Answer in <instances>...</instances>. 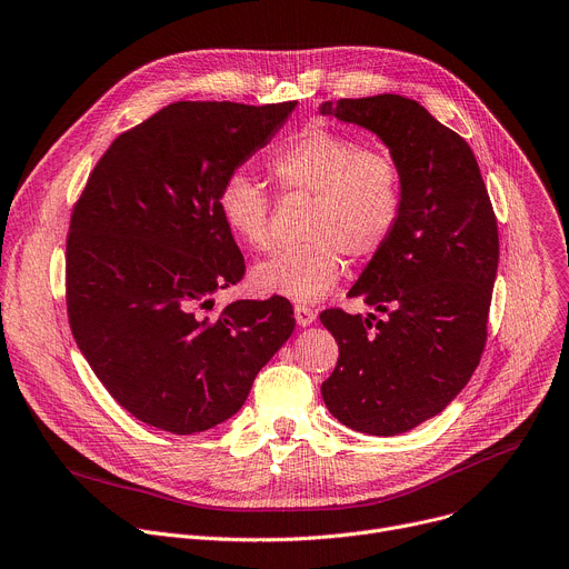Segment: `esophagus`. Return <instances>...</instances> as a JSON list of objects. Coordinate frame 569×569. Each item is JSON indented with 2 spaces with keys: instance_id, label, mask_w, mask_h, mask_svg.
<instances>
[{
  "instance_id": "34e87169",
  "label": "esophagus",
  "mask_w": 569,
  "mask_h": 569,
  "mask_svg": "<svg viewBox=\"0 0 569 569\" xmlns=\"http://www.w3.org/2000/svg\"><path fill=\"white\" fill-rule=\"evenodd\" d=\"M316 318H318V313L313 311V308H308L303 303L295 306V320L299 327H311L316 322Z\"/></svg>"
}]
</instances>
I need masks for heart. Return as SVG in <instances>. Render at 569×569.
Returning a JSON list of instances; mask_svg holds the SVG:
<instances>
[{"mask_svg":"<svg viewBox=\"0 0 569 569\" xmlns=\"http://www.w3.org/2000/svg\"><path fill=\"white\" fill-rule=\"evenodd\" d=\"M270 172L286 192L313 194L306 218L308 242L277 251L251 270L261 295L318 301L345 272V256L363 263L379 253L401 216V172L388 151L325 124H306L270 159ZM229 233L249 249L270 247V199L253 177L233 172L218 197Z\"/></svg>","mask_w":569,"mask_h":569,"instance_id":"obj_1","label":"heart"}]
</instances>
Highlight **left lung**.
<instances>
[{
  "label": "left lung",
  "instance_id": "1",
  "mask_svg": "<svg viewBox=\"0 0 569 569\" xmlns=\"http://www.w3.org/2000/svg\"><path fill=\"white\" fill-rule=\"evenodd\" d=\"M320 113L372 131L401 172L397 229L349 290L386 318L340 308L320 316L340 351L322 383L329 412L388 438L442 412L477 370L499 263L497 220L470 144L416 99L325 101Z\"/></svg>",
  "mask_w": 569,
  "mask_h": 569
}]
</instances>
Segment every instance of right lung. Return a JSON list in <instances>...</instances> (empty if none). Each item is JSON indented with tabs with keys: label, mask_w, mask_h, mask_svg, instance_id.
<instances>
[{
	"label": "right lung",
	"mask_w": 569,
	"mask_h": 569,
	"mask_svg": "<svg viewBox=\"0 0 569 569\" xmlns=\"http://www.w3.org/2000/svg\"><path fill=\"white\" fill-rule=\"evenodd\" d=\"M295 107L174 101L111 142L74 206V340L111 397L149 427L190 436L233 418L295 329L283 297L209 313L216 292L244 274L220 190Z\"/></svg>",
	"instance_id": "right-lung-1"
}]
</instances>
